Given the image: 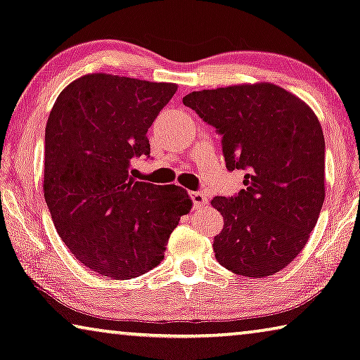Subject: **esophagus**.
Listing matches in <instances>:
<instances>
[{
    "label": "esophagus",
    "mask_w": 360,
    "mask_h": 360,
    "mask_svg": "<svg viewBox=\"0 0 360 360\" xmlns=\"http://www.w3.org/2000/svg\"><path fill=\"white\" fill-rule=\"evenodd\" d=\"M191 198H192L193 208L195 210L203 208L205 203H207V197H205L202 192H191Z\"/></svg>",
    "instance_id": "esophagus-1"
}]
</instances>
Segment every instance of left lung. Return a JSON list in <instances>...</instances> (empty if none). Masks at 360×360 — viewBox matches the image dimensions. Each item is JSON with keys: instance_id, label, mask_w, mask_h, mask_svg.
I'll use <instances>...</instances> for the list:
<instances>
[{"instance_id": "left-lung-1", "label": "left lung", "mask_w": 360, "mask_h": 360, "mask_svg": "<svg viewBox=\"0 0 360 360\" xmlns=\"http://www.w3.org/2000/svg\"><path fill=\"white\" fill-rule=\"evenodd\" d=\"M182 102L216 128L227 169L247 171L245 189L211 200L224 218L216 259L238 276H272L304 248L323 205L325 141L316 113L271 83L193 91Z\"/></svg>"}]
</instances>
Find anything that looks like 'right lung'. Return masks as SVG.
Instances as JSON below:
<instances>
[{
	"label": "right lung",
	"mask_w": 360,
	"mask_h": 360,
	"mask_svg": "<svg viewBox=\"0 0 360 360\" xmlns=\"http://www.w3.org/2000/svg\"><path fill=\"white\" fill-rule=\"evenodd\" d=\"M173 83L91 73L54 102L44 133V200L72 255L101 276L128 281L163 259L192 200L179 186L129 176L150 157L147 131L173 98Z\"/></svg>",
	"instance_id": "1"
}]
</instances>
